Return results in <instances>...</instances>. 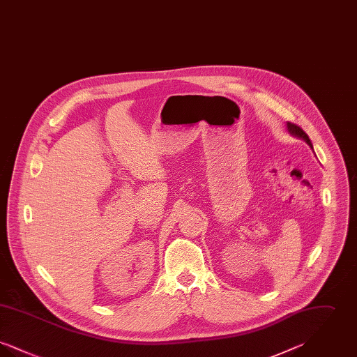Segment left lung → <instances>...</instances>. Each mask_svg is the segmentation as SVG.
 Segmentation results:
<instances>
[{"instance_id": "left-lung-1", "label": "left lung", "mask_w": 357, "mask_h": 357, "mask_svg": "<svg viewBox=\"0 0 357 357\" xmlns=\"http://www.w3.org/2000/svg\"><path fill=\"white\" fill-rule=\"evenodd\" d=\"M288 130L289 132H291L293 135L298 136V137H303V139L305 140L306 143L312 147V143H310L309 136L306 135L305 131H304L300 126H297V124H294V123H290V121H288ZM312 149H313V147H312Z\"/></svg>"}]
</instances>
